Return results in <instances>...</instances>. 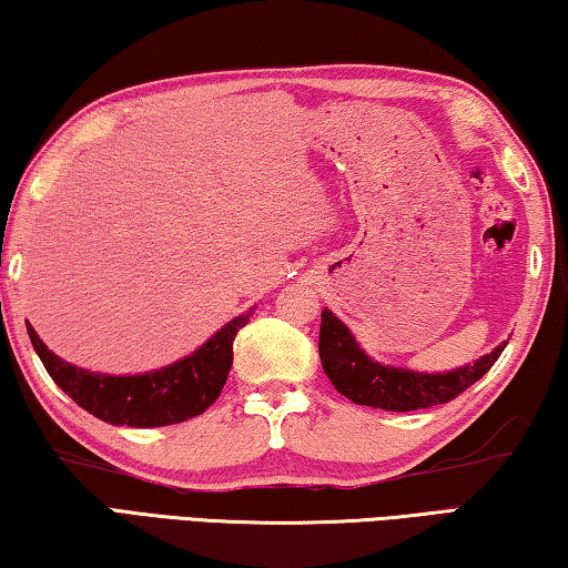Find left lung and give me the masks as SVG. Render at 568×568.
Returning <instances> with one entry per match:
<instances>
[{
	"instance_id": "1",
	"label": "left lung",
	"mask_w": 568,
	"mask_h": 568,
	"mask_svg": "<svg viewBox=\"0 0 568 568\" xmlns=\"http://www.w3.org/2000/svg\"><path fill=\"white\" fill-rule=\"evenodd\" d=\"M506 343L508 341L496 345L491 353L480 355L478 361L460 365V368L446 373H420L373 361L338 315H333L328 307L321 313L318 351L325 376L345 398L358 403V406L383 410L408 413L454 400L458 393H464L491 371Z\"/></svg>"
}]
</instances>
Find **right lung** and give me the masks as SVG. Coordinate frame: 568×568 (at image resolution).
<instances>
[{"label": "right lung", "instance_id": "right-lung-1", "mask_svg": "<svg viewBox=\"0 0 568 568\" xmlns=\"http://www.w3.org/2000/svg\"><path fill=\"white\" fill-rule=\"evenodd\" d=\"M250 313L253 307L225 323L185 358L138 376H110L80 368L47 348L30 323L27 333L47 373L77 406L112 426L158 428L195 418L217 400L233 365V341L247 325Z\"/></svg>", "mask_w": 568, "mask_h": 568}]
</instances>
